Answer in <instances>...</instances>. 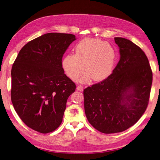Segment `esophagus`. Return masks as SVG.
<instances>
[{
	"label": "esophagus",
	"mask_w": 160,
	"mask_h": 160,
	"mask_svg": "<svg viewBox=\"0 0 160 160\" xmlns=\"http://www.w3.org/2000/svg\"><path fill=\"white\" fill-rule=\"evenodd\" d=\"M77 90L78 91H80V92H82V91L83 90V87L82 85H78L77 87Z\"/></svg>",
	"instance_id": "obj_1"
}]
</instances>
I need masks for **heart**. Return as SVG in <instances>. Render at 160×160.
Instances as JSON below:
<instances>
[{"mask_svg": "<svg viewBox=\"0 0 160 160\" xmlns=\"http://www.w3.org/2000/svg\"><path fill=\"white\" fill-rule=\"evenodd\" d=\"M75 54L68 53L62 60V68L71 79H75L83 70L86 72L79 78L87 82L90 78L102 81L112 73L117 62V52L108 42L100 39L85 38L75 48Z\"/></svg>", "mask_w": 160, "mask_h": 160, "instance_id": "1", "label": "heart"}]
</instances>
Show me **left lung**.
<instances>
[{"mask_svg": "<svg viewBox=\"0 0 160 160\" xmlns=\"http://www.w3.org/2000/svg\"><path fill=\"white\" fill-rule=\"evenodd\" d=\"M120 60L109 77L84 90L86 117L103 133L123 132L146 111L152 72L145 53L132 41L115 38Z\"/></svg>", "mask_w": 160, "mask_h": 160, "instance_id": "left-lung-1", "label": "left lung"}]
</instances>
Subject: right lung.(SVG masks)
Masks as SVG:
<instances>
[{"mask_svg": "<svg viewBox=\"0 0 160 160\" xmlns=\"http://www.w3.org/2000/svg\"><path fill=\"white\" fill-rule=\"evenodd\" d=\"M75 40L72 34H45L25 45L12 66L13 108L36 132L50 133L62 123L67 100L76 87L64 73L62 58Z\"/></svg>", "mask_w": 160, "mask_h": 160, "instance_id": "add662e5", "label": "right lung"}]
</instances>
